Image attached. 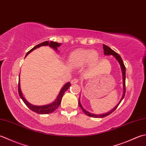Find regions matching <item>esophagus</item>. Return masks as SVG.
Masks as SVG:
<instances>
[{
    "label": "esophagus",
    "instance_id": "obj_1",
    "mask_svg": "<svg viewBox=\"0 0 146 146\" xmlns=\"http://www.w3.org/2000/svg\"><path fill=\"white\" fill-rule=\"evenodd\" d=\"M78 82H79L78 79L75 78V79H73L72 81H71V84H76Z\"/></svg>",
    "mask_w": 146,
    "mask_h": 146
}]
</instances>
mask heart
I'll use <instances>...</instances> for the list:
<instances>
[{
	"instance_id": "heart-1",
	"label": "heart",
	"mask_w": 146,
	"mask_h": 146,
	"mask_svg": "<svg viewBox=\"0 0 146 146\" xmlns=\"http://www.w3.org/2000/svg\"><path fill=\"white\" fill-rule=\"evenodd\" d=\"M98 58V53L96 51L88 49H80L74 52L69 56V62L71 65L79 66L88 62L94 63Z\"/></svg>"
}]
</instances>
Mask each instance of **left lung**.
Returning a JSON list of instances; mask_svg holds the SVG:
<instances>
[{"label": "left lung", "mask_w": 146, "mask_h": 146, "mask_svg": "<svg viewBox=\"0 0 146 146\" xmlns=\"http://www.w3.org/2000/svg\"><path fill=\"white\" fill-rule=\"evenodd\" d=\"M103 50H104V54H105V55H113L116 59H117L118 62H119V64H120V65L121 72H122V74H123L122 76H123V94L122 97H121V98L120 101L117 104V105L115 106L114 108H113L111 110H110L108 113H103V114H100V115H96V114L91 113L88 111L87 110H86L84 108H83L82 106L81 105V102H80V98H79V105L80 106V108L82 109V110L83 111V112H84L86 115H88V116H89V117H93V118H103V117H106V116L109 115L110 114H111L113 111H114L117 108L118 106L120 105V103H121V100L123 99V98L125 96V78H126V76H125V65L123 64V62L122 60V59H121L120 55L118 54L117 53H116L115 51H113V50L110 48L109 46H106V44H103Z\"/></svg>", "instance_id": "obj_1"}]
</instances>
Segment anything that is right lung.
Masks as SVG:
<instances>
[{
  "instance_id": "1",
  "label": "right lung",
  "mask_w": 146,
  "mask_h": 146,
  "mask_svg": "<svg viewBox=\"0 0 146 146\" xmlns=\"http://www.w3.org/2000/svg\"><path fill=\"white\" fill-rule=\"evenodd\" d=\"M48 45L51 47V48H53V50H56V51H57V50H58L57 48L58 46H60L61 45V43H56V42H55V41H50V42L48 41H44V42H43V43H41L40 44H37L36 46H34L33 48L29 50V51L27 53H26V56H27L29 53L31 52L32 51H33L34 50L36 49L37 48H39V47L42 46H48ZM19 80H20V78H19V76L18 93H19V96L21 97V98L22 100L24 102V103H25V105L27 106L29 109L33 111L36 113H38V114H48V113H51L54 111L59 106V105H60L62 98V97H63L64 94L65 93V92L69 88V87L71 85L69 82H67L66 84H65L63 86V87H62V88L61 89V90L60 91V93L58 94L57 98H56V99L53 103H50V104H48V105H46L36 106V105H31V103H29V102H28L27 100H26L25 98V97L23 96V93L21 92V90Z\"/></svg>"
}]
</instances>
